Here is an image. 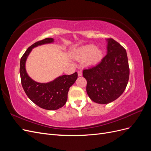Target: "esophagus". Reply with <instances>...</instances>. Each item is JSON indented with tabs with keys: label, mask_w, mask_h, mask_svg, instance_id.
I'll use <instances>...</instances> for the list:
<instances>
[{
	"label": "esophagus",
	"mask_w": 151,
	"mask_h": 151,
	"mask_svg": "<svg viewBox=\"0 0 151 151\" xmlns=\"http://www.w3.org/2000/svg\"><path fill=\"white\" fill-rule=\"evenodd\" d=\"M77 74H78V76H79V77L83 76V72H82L81 70H78V71H77Z\"/></svg>",
	"instance_id": "34e87169"
}]
</instances>
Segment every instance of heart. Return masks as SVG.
<instances>
[{"mask_svg":"<svg viewBox=\"0 0 151 151\" xmlns=\"http://www.w3.org/2000/svg\"><path fill=\"white\" fill-rule=\"evenodd\" d=\"M74 57L78 60H83L87 65H91L99 63L103 58V54L101 50L94 45L90 44L80 48L76 52Z\"/></svg>","mask_w":151,"mask_h":151,"instance_id":"heart-1","label":"heart"}]
</instances>
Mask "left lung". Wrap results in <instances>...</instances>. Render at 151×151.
<instances>
[{"instance_id": "left-lung-1", "label": "left lung", "mask_w": 151, "mask_h": 151, "mask_svg": "<svg viewBox=\"0 0 151 151\" xmlns=\"http://www.w3.org/2000/svg\"><path fill=\"white\" fill-rule=\"evenodd\" d=\"M107 50V54L98 64L83 72L87 81V93L99 104H108L119 98L129 79L126 50L111 38L108 39Z\"/></svg>"}]
</instances>
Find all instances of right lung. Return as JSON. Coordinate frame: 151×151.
Returning a JSON list of instances; mask_svg holds the SVG:
<instances>
[{"instance_id":"right-lung-1","label":"right lung","mask_w":151,"mask_h":151,"mask_svg":"<svg viewBox=\"0 0 151 151\" xmlns=\"http://www.w3.org/2000/svg\"><path fill=\"white\" fill-rule=\"evenodd\" d=\"M53 42V38H45L32 45L21 58L19 69L21 84L26 95L39 107L48 110L58 109L66 103L68 89L78 76L76 72L71 75L60 76L53 81L45 84L36 83L27 74L25 63L32 48Z\"/></svg>"}]
</instances>
